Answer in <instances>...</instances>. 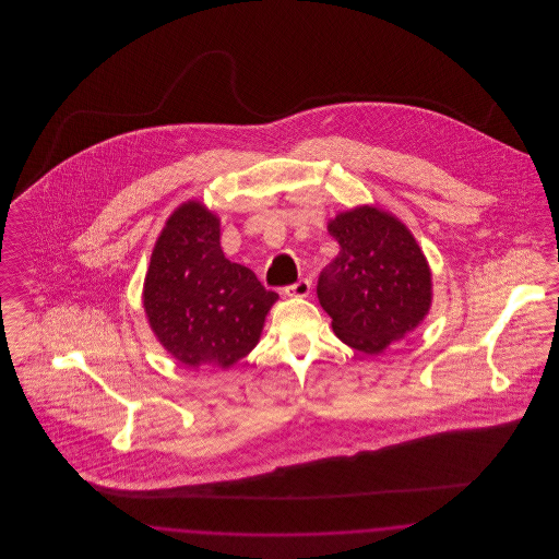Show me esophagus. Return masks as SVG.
<instances>
[{
  "label": "esophagus",
  "mask_w": 559,
  "mask_h": 559,
  "mask_svg": "<svg viewBox=\"0 0 559 559\" xmlns=\"http://www.w3.org/2000/svg\"><path fill=\"white\" fill-rule=\"evenodd\" d=\"M308 293H310V281L308 278H301V281H297L295 285L285 289V295H289V297H308Z\"/></svg>",
  "instance_id": "1"
}]
</instances>
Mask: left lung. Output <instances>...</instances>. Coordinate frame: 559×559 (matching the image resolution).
<instances>
[{
  "label": "left lung",
  "instance_id": "obj_1",
  "mask_svg": "<svg viewBox=\"0 0 559 559\" xmlns=\"http://www.w3.org/2000/svg\"><path fill=\"white\" fill-rule=\"evenodd\" d=\"M326 230L340 253L320 274V306L346 346L377 356L429 314L433 283L426 253L406 224L379 205L340 212Z\"/></svg>",
  "mask_w": 559,
  "mask_h": 559
}]
</instances>
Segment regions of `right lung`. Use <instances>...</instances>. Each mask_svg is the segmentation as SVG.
<instances>
[{
	"label": "right lung",
	"mask_w": 559,
	"mask_h": 559,
	"mask_svg": "<svg viewBox=\"0 0 559 559\" xmlns=\"http://www.w3.org/2000/svg\"><path fill=\"white\" fill-rule=\"evenodd\" d=\"M278 293L219 247V217L188 199L167 217L144 276L153 335L190 369H230L258 346Z\"/></svg>",
	"instance_id": "obj_1"
}]
</instances>
